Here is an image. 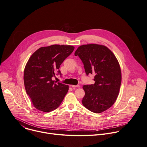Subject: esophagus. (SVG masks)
<instances>
[{
	"instance_id": "obj_1",
	"label": "esophagus",
	"mask_w": 147,
	"mask_h": 147,
	"mask_svg": "<svg viewBox=\"0 0 147 147\" xmlns=\"http://www.w3.org/2000/svg\"><path fill=\"white\" fill-rule=\"evenodd\" d=\"M71 87H72L73 88H78V87H80V86L79 85H76V86L71 85Z\"/></svg>"
}]
</instances>
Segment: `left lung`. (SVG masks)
Here are the masks:
<instances>
[{"label":"left lung","instance_id":"8db88e82","mask_svg":"<svg viewBox=\"0 0 147 147\" xmlns=\"http://www.w3.org/2000/svg\"><path fill=\"white\" fill-rule=\"evenodd\" d=\"M84 64L87 75L95 74V83L83 87V105L88 110L100 113L114 104L121 83V71L114 53L105 46L89 44L80 46L74 53Z\"/></svg>","mask_w":147,"mask_h":147}]
</instances>
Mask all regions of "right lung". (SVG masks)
<instances>
[{
	"label": "right lung",
	"instance_id": "right-lung-1",
	"mask_svg": "<svg viewBox=\"0 0 147 147\" xmlns=\"http://www.w3.org/2000/svg\"><path fill=\"white\" fill-rule=\"evenodd\" d=\"M70 45H54L37 49L29 58L24 70V84L34 107L47 113L59 107L69 86L55 82L52 77L60 74V66L73 51Z\"/></svg>",
	"mask_w": 147,
	"mask_h": 147
}]
</instances>
